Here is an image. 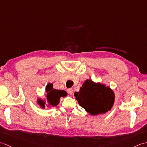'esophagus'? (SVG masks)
Wrapping results in <instances>:
<instances>
[{
  "label": "esophagus",
  "mask_w": 147,
  "mask_h": 147,
  "mask_svg": "<svg viewBox=\"0 0 147 147\" xmlns=\"http://www.w3.org/2000/svg\"><path fill=\"white\" fill-rule=\"evenodd\" d=\"M67 93H68L70 95H71L72 94H73V89H72V88H69V89H67Z\"/></svg>",
  "instance_id": "1"
}]
</instances>
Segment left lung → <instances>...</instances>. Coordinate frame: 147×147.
<instances>
[{
    "label": "left lung",
    "mask_w": 147,
    "mask_h": 147,
    "mask_svg": "<svg viewBox=\"0 0 147 147\" xmlns=\"http://www.w3.org/2000/svg\"><path fill=\"white\" fill-rule=\"evenodd\" d=\"M74 95L81 107L92 115L105 114L111 110L115 99L114 93L109 86L91 80H86L80 92H75Z\"/></svg>",
    "instance_id": "8db88e82"
}]
</instances>
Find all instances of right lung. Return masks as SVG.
<instances>
[{"label": "right lung", "mask_w": 147, "mask_h": 147, "mask_svg": "<svg viewBox=\"0 0 147 147\" xmlns=\"http://www.w3.org/2000/svg\"><path fill=\"white\" fill-rule=\"evenodd\" d=\"M46 98L48 102L49 105L51 107H55V106L57 105L59 103V100H60L61 97H64L66 96L67 93L64 90H59L53 88V85L52 83H49L46 86ZM37 103L38 104L40 105V107L44 109L45 105L46 102L42 100L41 98H38L37 100Z\"/></svg>", "instance_id": "right-lung-1"}]
</instances>
